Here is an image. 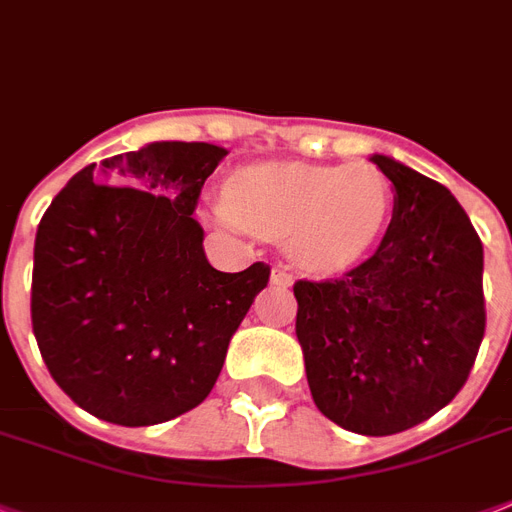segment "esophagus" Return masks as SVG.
Here are the masks:
<instances>
[{
  "instance_id": "34e87169",
  "label": "esophagus",
  "mask_w": 512,
  "mask_h": 512,
  "mask_svg": "<svg viewBox=\"0 0 512 512\" xmlns=\"http://www.w3.org/2000/svg\"><path fill=\"white\" fill-rule=\"evenodd\" d=\"M270 284L278 286V289H289V286L294 284V276L289 273V268H284V265H276V268H273V273H270Z\"/></svg>"
}]
</instances>
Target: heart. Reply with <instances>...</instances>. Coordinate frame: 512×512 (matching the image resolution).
Wrapping results in <instances>:
<instances>
[{"label":"heart","mask_w":512,"mask_h":512,"mask_svg":"<svg viewBox=\"0 0 512 512\" xmlns=\"http://www.w3.org/2000/svg\"><path fill=\"white\" fill-rule=\"evenodd\" d=\"M389 178L368 162H270L242 170L215 202V218L236 231L289 236L294 260L310 270L352 265L392 218Z\"/></svg>","instance_id":"heart-1"}]
</instances>
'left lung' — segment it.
Masks as SVG:
<instances>
[{"label": "left lung", "mask_w": 512, "mask_h": 512, "mask_svg": "<svg viewBox=\"0 0 512 512\" xmlns=\"http://www.w3.org/2000/svg\"><path fill=\"white\" fill-rule=\"evenodd\" d=\"M394 184L378 249L339 278L294 284L307 384L328 421L413 429L468 381L486 328L484 247L450 189L373 155Z\"/></svg>", "instance_id": "8db88e82"}]
</instances>
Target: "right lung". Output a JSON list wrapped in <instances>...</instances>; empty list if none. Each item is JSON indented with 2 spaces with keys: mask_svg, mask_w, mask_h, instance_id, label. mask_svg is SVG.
I'll return each instance as SVG.
<instances>
[{
  "mask_svg": "<svg viewBox=\"0 0 512 512\" xmlns=\"http://www.w3.org/2000/svg\"><path fill=\"white\" fill-rule=\"evenodd\" d=\"M228 152L155 141L91 162L36 231L33 336L49 373L86 413L152 426L197 407L270 265L220 273L191 218Z\"/></svg>",
  "mask_w": 512,
  "mask_h": 512,
  "instance_id": "1",
  "label": "right lung"
}]
</instances>
